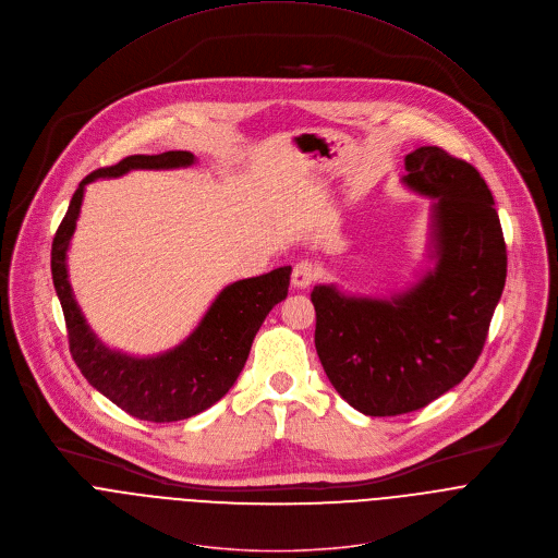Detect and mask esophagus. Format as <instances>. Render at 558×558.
I'll use <instances>...</instances> for the list:
<instances>
[{
	"instance_id": "esophagus-1",
	"label": "esophagus",
	"mask_w": 558,
	"mask_h": 558,
	"mask_svg": "<svg viewBox=\"0 0 558 558\" xmlns=\"http://www.w3.org/2000/svg\"><path fill=\"white\" fill-rule=\"evenodd\" d=\"M315 278H317V267H315L311 260H300V263L293 267L291 282H293L295 289H306Z\"/></svg>"
}]
</instances>
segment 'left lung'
Listing matches in <instances>:
<instances>
[{
    "mask_svg": "<svg viewBox=\"0 0 558 558\" xmlns=\"http://www.w3.org/2000/svg\"><path fill=\"white\" fill-rule=\"evenodd\" d=\"M403 183L432 199L434 267L388 298L313 287L315 348L339 397L365 416L416 412L475 365L506 284V243L480 172L438 146L405 157Z\"/></svg>",
    "mask_w": 558,
    "mask_h": 558,
    "instance_id": "obj_1",
    "label": "left lung"
}]
</instances>
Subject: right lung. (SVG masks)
Wrapping results in <instances>:
<instances>
[{
    "instance_id": "1",
    "label": "right lung",
    "mask_w": 558,
    "mask_h": 558,
    "mask_svg": "<svg viewBox=\"0 0 558 558\" xmlns=\"http://www.w3.org/2000/svg\"><path fill=\"white\" fill-rule=\"evenodd\" d=\"M191 150L131 155L87 174L52 241V280L63 306L70 352L83 377L126 414L172 423L202 414L236 384L252 341L269 311L287 298L291 267L228 284L210 304L197 328L179 345L155 356H133L105 345L89 328L68 278V250L83 206L85 185L96 179L122 177L129 170H170L193 166Z\"/></svg>"
}]
</instances>
